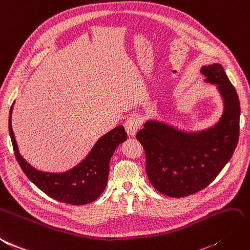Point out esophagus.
I'll list each match as a JSON object with an SVG mask.
<instances>
[{
    "label": "esophagus",
    "mask_w": 250,
    "mask_h": 250,
    "mask_svg": "<svg viewBox=\"0 0 250 250\" xmlns=\"http://www.w3.org/2000/svg\"><path fill=\"white\" fill-rule=\"evenodd\" d=\"M124 126H125V129H126L127 133L129 134V136L133 137V136H136L137 131L140 129L141 120L138 117H130L125 121Z\"/></svg>",
    "instance_id": "1"
}]
</instances>
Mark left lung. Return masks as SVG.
Wrapping results in <instances>:
<instances>
[{
  "mask_svg": "<svg viewBox=\"0 0 250 250\" xmlns=\"http://www.w3.org/2000/svg\"><path fill=\"white\" fill-rule=\"evenodd\" d=\"M205 82L217 85L224 110L206 130L181 131L158 121H147L137 133L146 156V172L158 191L182 198L204 189L223 169L237 147L240 131L238 93L221 64L201 68Z\"/></svg>",
  "mask_w": 250,
  "mask_h": 250,
  "instance_id": "8db88e82",
  "label": "left lung"
}]
</instances>
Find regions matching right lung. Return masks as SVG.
I'll list each match as a JSON object with an SVG mask.
<instances>
[{
  "instance_id": "right-lung-1",
  "label": "right lung",
  "mask_w": 250,
  "mask_h": 250,
  "mask_svg": "<svg viewBox=\"0 0 250 250\" xmlns=\"http://www.w3.org/2000/svg\"><path fill=\"white\" fill-rule=\"evenodd\" d=\"M12 106L9 112V134L13 151L22 170L33 184L44 193L62 203L85 205L96 201L104 191L108 180L109 162L117 147L127 140L122 125L107 132L92 147L79 165L63 173L37 170L22 158L11 126Z\"/></svg>"
}]
</instances>
